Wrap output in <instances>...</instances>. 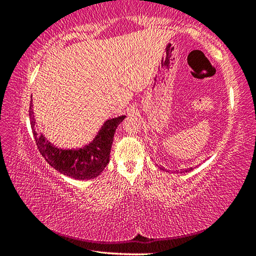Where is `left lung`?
<instances>
[{
	"instance_id": "1",
	"label": "left lung",
	"mask_w": 256,
	"mask_h": 256,
	"mask_svg": "<svg viewBox=\"0 0 256 256\" xmlns=\"http://www.w3.org/2000/svg\"><path fill=\"white\" fill-rule=\"evenodd\" d=\"M160 170H164V167H160ZM190 170H192V168H190ZM185 172H188V170H185Z\"/></svg>"
}]
</instances>
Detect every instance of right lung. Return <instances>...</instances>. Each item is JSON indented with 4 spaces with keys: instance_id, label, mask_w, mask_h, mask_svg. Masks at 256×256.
I'll return each mask as SVG.
<instances>
[{
    "instance_id": "add662e5",
    "label": "right lung",
    "mask_w": 256,
    "mask_h": 256,
    "mask_svg": "<svg viewBox=\"0 0 256 256\" xmlns=\"http://www.w3.org/2000/svg\"><path fill=\"white\" fill-rule=\"evenodd\" d=\"M29 118L37 148L46 162L60 174L74 180H84L94 178L105 170L110 162L116 128L126 116L122 115L107 120L92 142L76 149L58 148L47 140L44 134L38 132L34 116L32 100L29 107Z\"/></svg>"
}]
</instances>
